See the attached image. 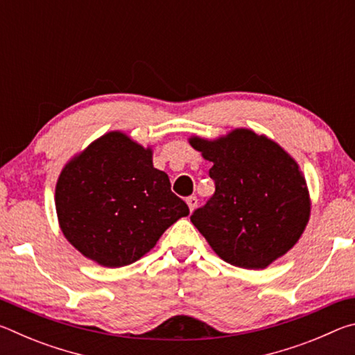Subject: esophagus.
Returning <instances> with one entry per match:
<instances>
[{
  "label": "esophagus",
  "instance_id": "34e87169",
  "mask_svg": "<svg viewBox=\"0 0 355 355\" xmlns=\"http://www.w3.org/2000/svg\"><path fill=\"white\" fill-rule=\"evenodd\" d=\"M186 203H188V207L191 211H194V208L197 207V197L196 196H189L188 199H186Z\"/></svg>",
  "mask_w": 355,
  "mask_h": 355
}]
</instances>
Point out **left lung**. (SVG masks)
Listing matches in <instances>:
<instances>
[{
  "instance_id": "left-lung-1",
  "label": "left lung",
  "mask_w": 355,
  "mask_h": 355,
  "mask_svg": "<svg viewBox=\"0 0 355 355\" xmlns=\"http://www.w3.org/2000/svg\"><path fill=\"white\" fill-rule=\"evenodd\" d=\"M211 161L214 194L191 222L222 260L263 269L286 254L310 216L307 184L290 155L266 136L239 128L216 141L191 137Z\"/></svg>"
}]
</instances>
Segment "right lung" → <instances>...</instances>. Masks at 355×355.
<instances>
[{"label":"right lung","mask_w":355,"mask_h":355,"mask_svg":"<svg viewBox=\"0 0 355 355\" xmlns=\"http://www.w3.org/2000/svg\"><path fill=\"white\" fill-rule=\"evenodd\" d=\"M59 225L70 244L101 266L139 260L189 208L171 191L152 150L112 131L64 167L56 184Z\"/></svg>","instance_id":"1"}]
</instances>
